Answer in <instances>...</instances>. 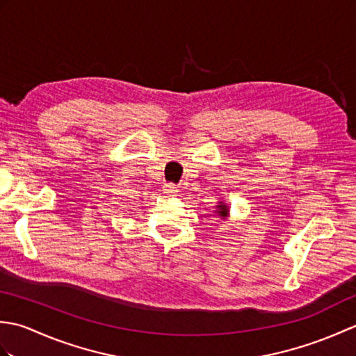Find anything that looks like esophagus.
Returning <instances> with one entry per match:
<instances>
[{
	"mask_svg": "<svg viewBox=\"0 0 356 356\" xmlns=\"http://www.w3.org/2000/svg\"><path fill=\"white\" fill-rule=\"evenodd\" d=\"M165 194H168V195H171V194H176L177 193V186L176 185H172V184H166L165 186H163V190H162Z\"/></svg>",
	"mask_w": 356,
	"mask_h": 356,
	"instance_id": "obj_1",
	"label": "esophagus"
}]
</instances>
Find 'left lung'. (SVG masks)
Segmentation results:
<instances>
[{
	"mask_svg": "<svg viewBox=\"0 0 356 356\" xmlns=\"http://www.w3.org/2000/svg\"><path fill=\"white\" fill-rule=\"evenodd\" d=\"M214 213L222 218V220H226V218L229 217V207L226 205L225 203V200H222V202H218L217 205H216V209H214Z\"/></svg>",
	"mask_w": 356,
	"mask_h": 356,
	"instance_id": "left-lung-1",
	"label": "left lung"
}]
</instances>
